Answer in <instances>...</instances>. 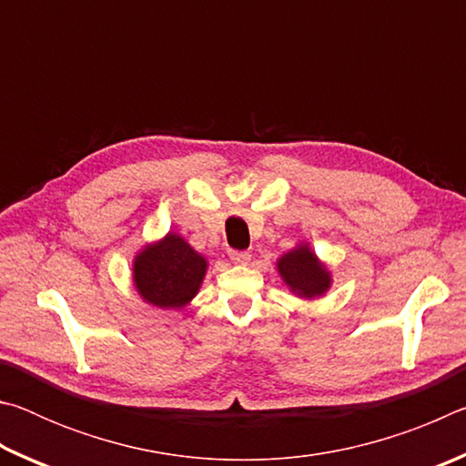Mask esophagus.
Masks as SVG:
<instances>
[{
    "mask_svg": "<svg viewBox=\"0 0 466 466\" xmlns=\"http://www.w3.org/2000/svg\"><path fill=\"white\" fill-rule=\"evenodd\" d=\"M228 255H230L232 263H236V265H244V263L250 261V252L248 250H230Z\"/></svg>",
    "mask_w": 466,
    "mask_h": 466,
    "instance_id": "obj_1",
    "label": "esophagus"
}]
</instances>
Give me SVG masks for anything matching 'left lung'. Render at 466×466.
<instances>
[{
    "label": "left lung",
    "mask_w": 466,
    "mask_h": 466,
    "mask_svg": "<svg viewBox=\"0 0 466 466\" xmlns=\"http://www.w3.org/2000/svg\"><path fill=\"white\" fill-rule=\"evenodd\" d=\"M278 273L291 294L304 299L325 296L330 289V271L317 257L309 242H299L278 258Z\"/></svg>",
    "instance_id": "8db88e82"
}]
</instances>
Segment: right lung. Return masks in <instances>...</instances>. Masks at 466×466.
Listing matches in <instances>:
<instances>
[{"instance_id": "1", "label": "right lung", "mask_w": 466, "mask_h": 466, "mask_svg": "<svg viewBox=\"0 0 466 466\" xmlns=\"http://www.w3.org/2000/svg\"><path fill=\"white\" fill-rule=\"evenodd\" d=\"M208 258L183 236L168 232L149 242L133 258V286L147 304L164 310H180L199 294Z\"/></svg>"}]
</instances>
